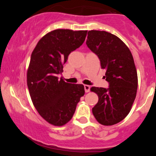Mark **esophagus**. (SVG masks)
<instances>
[{
    "label": "esophagus",
    "instance_id": "obj_1",
    "mask_svg": "<svg viewBox=\"0 0 156 156\" xmlns=\"http://www.w3.org/2000/svg\"><path fill=\"white\" fill-rule=\"evenodd\" d=\"M90 86H89V85H84V90H85V92H89V91H90Z\"/></svg>",
    "mask_w": 156,
    "mask_h": 156
}]
</instances>
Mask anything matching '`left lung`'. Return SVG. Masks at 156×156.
<instances>
[{
	"instance_id": "1",
	"label": "left lung",
	"mask_w": 156,
	"mask_h": 156,
	"mask_svg": "<svg viewBox=\"0 0 156 156\" xmlns=\"http://www.w3.org/2000/svg\"><path fill=\"white\" fill-rule=\"evenodd\" d=\"M86 44L99 57L109 84L107 89L91 88L99 97L93 115L102 125H114L129 114L136 99L138 76L133 57L122 40L106 31H89Z\"/></svg>"
}]
</instances>
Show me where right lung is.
Masks as SVG:
<instances>
[{
	"instance_id": "obj_1",
	"label": "right lung",
	"mask_w": 156,
	"mask_h": 156,
	"mask_svg": "<svg viewBox=\"0 0 156 156\" xmlns=\"http://www.w3.org/2000/svg\"><path fill=\"white\" fill-rule=\"evenodd\" d=\"M87 33L55 30L43 36L32 52L27 73L30 95L39 114L52 125L69 122L84 94V85L65 82L58 75L69 55L84 42Z\"/></svg>"
}]
</instances>
